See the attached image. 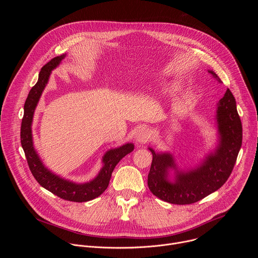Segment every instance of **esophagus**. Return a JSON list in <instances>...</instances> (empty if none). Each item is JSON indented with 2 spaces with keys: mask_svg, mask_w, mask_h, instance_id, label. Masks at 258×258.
Listing matches in <instances>:
<instances>
[{
  "mask_svg": "<svg viewBox=\"0 0 258 258\" xmlns=\"http://www.w3.org/2000/svg\"><path fill=\"white\" fill-rule=\"evenodd\" d=\"M149 137H150L149 130L146 127H141L135 134V141L137 144H143L148 141Z\"/></svg>",
  "mask_w": 258,
  "mask_h": 258,
  "instance_id": "obj_1",
  "label": "esophagus"
}]
</instances>
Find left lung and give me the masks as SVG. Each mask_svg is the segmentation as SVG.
I'll return each mask as SVG.
<instances>
[{
  "label": "left lung",
  "mask_w": 258,
  "mask_h": 258,
  "mask_svg": "<svg viewBox=\"0 0 258 258\" xmlns=\"http://www.w3.org/2000/svg\"><path fill=\"white\" fill-rule=\"evenodd\" d=\"M212 78L222 84L213 70ZM217 143L195 166L181 169L170 152H156L150 148L153 159L148 174V187L153 195L171 203H195L222 187L229 178L242 145V123L236 100L228 89L216 104Z\"/></svg>",
  "instance_id": "obj_1"
}]
</instances>
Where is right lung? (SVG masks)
Masks as SVG:
<instances>
[{
	"label": "right lung",
	"instance_id": "1",
	"mask_svg": "<svg viewBox=\"0 0 258 258\" xmlns=\"http://www.w3.org/2000/svg\"><path fill=\"white\" fill-rule=\"evenodd\" d=\"M66 54L57 56L43 66L39 75V80L29 91L24 104V114L21 122V146L25 153L29 169L40 185L54 195L72 202H87L100 196L108 187L109 180L116 164L125 155L134 151L133 143L123 144L117 148L106 151L102 157V167L98 174L87 182H76L66 179L45 166L39 153L36 152L32 138V120L35 108L39 104L41 96L49 82L52 70L58 67Z\"/></svg>",
	"mask_w": 258,
	"mask_h": 258
}]
</instances>
